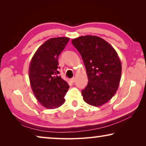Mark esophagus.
<instances>
[{
  "mask_svg": "<svg viewBox=\"0 0 146 146\" xmlns=\"http://www.w3.org/2000/svg\"><path fill=\"white\" fill-rule=\"evenodd\" d=\"M70 81H71V82H72V83H73L74 82H75V78H71V80H70Z\"/></svg>",
  "mask_w": 146,
  "mask_h": 146,
  "instance_id": "esophagus-1",
  "label": "esophagus"
}]
</instances>
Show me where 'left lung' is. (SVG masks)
<instances>
[{"label": "left lung", "instance_id": "obj_1", "mask_svg": "<svg viewBox=\"0 0 146 146\" xmlns=\"http://www.w3.org/2000/svg\"><path fill=\"white\" fill-rule=\"evenodd\" d=\"M71 42L82 56L88 78L82 91L84 100L96 107L104 104L114 96L120 84L122 64L117 51L97 36H81Z\"/></svg>", "mask_w": 146, "mask_h": 146}]
</instances>
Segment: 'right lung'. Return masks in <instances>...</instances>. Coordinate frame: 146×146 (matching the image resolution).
I'll return each mask as SVG.
<instances>
[{
	"label": "right lung",
	"instance_id": "obj_1",
	"mask_svg": "<svg viewBox=\"0 0 146 146\" xmlns=\"http://www.w3.org/2000/svg\"><path fill=\"white\" fill-rule=\"evenodd\" d=\"M70 38H52L39 47L31 58L29 78L35 97L47 109L60 107L70 88L58 75V58Z\"/></svg>",
	"mask_w": 146,
	"mask_h": 146
}]
</instances>
